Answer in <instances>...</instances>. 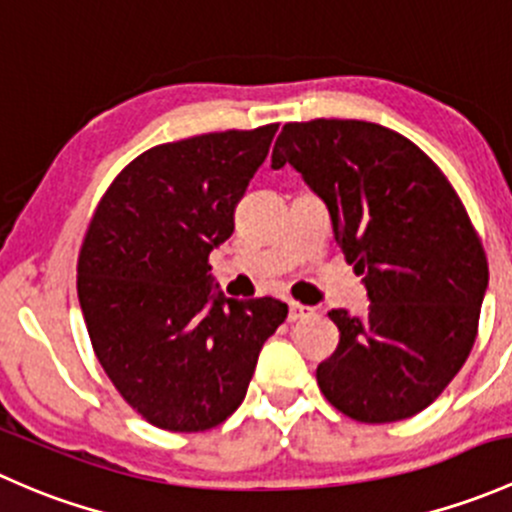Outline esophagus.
<instances>
[{"instance_id":"1","label":"esophagus","mask_w":512,"mask_h":512,"mask_svg":"<svg viewBox=\"0 0 512 512\" xmlns=\"http://www.w3.org/2000/svg\"><path fill=\"white\" fill-rule=\"evenodd\" d=\"M313 313V310L310 308H305V305H300V303H295V300H291V303H288V320H303V318H308V315Z\"/></svg>"}]
</instances>
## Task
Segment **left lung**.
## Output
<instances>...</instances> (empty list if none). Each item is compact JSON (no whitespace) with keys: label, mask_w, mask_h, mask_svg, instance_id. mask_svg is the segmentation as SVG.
Segmentation results:
<instances>
[{"label":"left lung","mask_w":512,"mask_h":512,"mask_svg":"<svg viewBox=\"0 0 512 512\" xmlns=\"http://www.w3.org/2000/svg\"><path fill=\"white\" fill-rule=\"evenodd\" d=\"M286 162L325 202L370 298L365 315L328 313L340 342L320 392L365 424L419 414L476 342L488 261L466 207L424 150L365 120L283 125L271 167Z\"/></svg>","instance_id":"obj_1"}]
</instances>
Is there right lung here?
Instances as JSON below:
<instances>
[{
    "label": "right lung",
    "mask_w": 512,
    "mask_h": 512,
    "mask_svg": "<svg viewBox=\"0 0 512 512\" xmlns=\"http://www.w3.org/2000/svg\"><path fill=\"white\" fill-rule=\"evenodd\" d=\"M276 130L152 147L113 179L88 224L78 300L91 345L120 397L157 429L192 434L234 414L288 315L276 298H226L209 273Z\"/></svg>",
    "instance_id": "1"
}]
</instances>
